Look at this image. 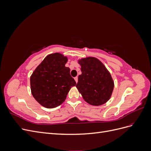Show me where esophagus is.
I'll return each instance as SVG.
<instances>
[{
	"instance_id": "1",
	"label": "esophagus",
	"mask_w": 151,
	"mask_h": 151,
	"mask_svg": "<svg viewBox=\"0 0 151 151\" xmlns=\"http://www.w3.org/2000/svg\"><path fill=\"white\" fill-rule=\"evenodd\" d=\"M74 79H75V81H76V83H77V81H78V77H74Z\"/></svg>"
}]
</instances>
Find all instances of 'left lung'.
I'll list each match as a JSON object with an SVG mask.
<instances>
[{
  "label": "left lung",
  "instance_id": "1",
  "mask_svg": "<svg viewBox=\"0 0 151 151\" xmlns=\"http://www.w3.org/2000/svg\"><path fill=\"white\" fill-rule=\"evenodd\" d=\"M82 74L78 77L76 88L85 101L91 105L99 106L110 98L114 83L110 73L98 59L82 58L78 61Z\"/></svg>",
  "mask_w": 151,
  "mask_h": 151
}]
</instances>
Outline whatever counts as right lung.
Wrapping results in <instances>:
<instances>
[{
    "label": "right lung",
    "mask_w": 151,
    "mask_h": 151,
    "mask_svg": "<svg viewBox=\"0 0 151 151\" xmlns=\"http://www.w3.org/2000/svg\"><path fill=\"white\" fill-rule=\"evenodd\" d=\"M68 59L62 54H50L36 67L30 77L32 95L47 108L57 107L64 102L67 93L76 83L65 66Z\"/></svg>",
    "instance_id": "1"
}]
</instances>
